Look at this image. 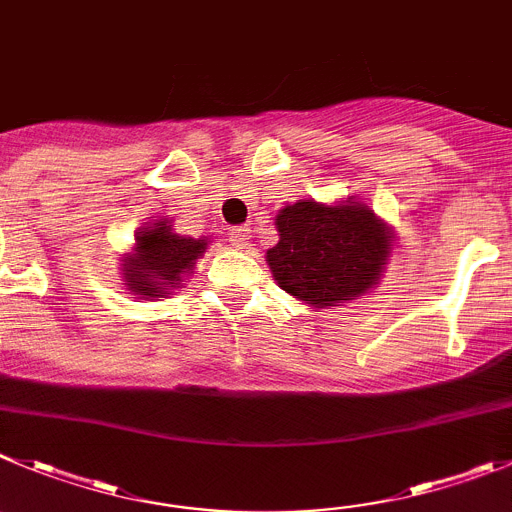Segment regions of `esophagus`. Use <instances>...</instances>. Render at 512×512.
Instances as JSON below:
<instances>
[{"mask_svg":"<svg viewBox=\"0 0 512 512\" xmlns=\"http://www.w3.org/2000/svg\"><path fill=\"white\" fill-rule=\"evenodd\" d=\"M231 243L238 248V251H248V248H251V243H253L251 228H233Z\"/></svg>","mask_w":512,"mask_h":512,"instance_id":"1","label":"esophagus"}]
</instances>
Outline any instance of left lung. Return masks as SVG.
<instances>
[{
	"instance_id": "left-lung-1",
	"label": "left lung",
	"mask_w": 512,
	"mask_h": 512,
	"mask_svg": "<svg viewBox=\"0 0 512 512\" xmlns=\"http://www.w3.org/2000/svg\"><path fill=\"white\" fill-rule=\"evenodd\" d=\"M279 243L266 251L274 281L309 309H335L381 284L391 225L360 200H297L276 213Z\"/></svg>"
}]
</instances>
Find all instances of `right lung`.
Masks as SVG:
<instances>
[{
	"label": "right lung",
	"mask_w": 512,
	"mask_h": 512,
	"mask_svg": "<svg viewBox=\"0 0 512 512\" xmlns=\"http://www.w3.org/2000/svg\"><path fill=\"white\" fill-rule=\"evenodd\" d=\"M208 246L210 236H182L175 231V220H152L139 228L134 246L121 253V281L134 299H167L190 279Z\"/></svg>",
	"instance_id": "right-lung-1"
}]
</instances>
